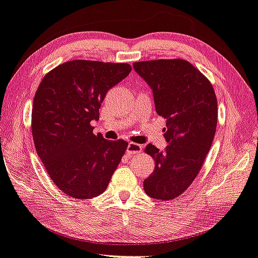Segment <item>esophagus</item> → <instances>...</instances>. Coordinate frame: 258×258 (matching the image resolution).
Returning a JSON list of instances; mask_svg holds the SVG:
<instances>
[{"label": "esophagus", "instance_id": "obj_1", "mask_svg": "<svg viewBox=\"0 0 258 258\" xmlns=\"http://www.w3.org/2000/svg\"><path fill=\"white\" fill-rule=\"evenodd\" d=\"M142 152V145L136 144V143H129L128 146H126V153L129 156H133V154Z\"/></svg>", "mask_w": 258, "mask_h": 258}]
</instances>
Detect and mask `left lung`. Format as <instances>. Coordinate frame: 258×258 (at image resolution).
<instances>
[{
    "mask_svg": "<svg viewBox=\"0 0 258 258\" xmlns=\"http://www.w3.org/2000/svg\"><path fill=\"white\" fill-rule=\"evenodd\" d=\"M134 69L151 88L158 115L166 118L164 151L145 146L156 165L144 180L154 200L180 196L195 180L216 134L218 105L209 79L181 58L135 62Z\"/></svg>",
    "mask_w": 258,
    "mask_h": 258,
    "instance_id": "8db88e82",
    "label": "left lung"
}]
</instances>
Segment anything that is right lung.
I'll return each mask as SVG.
<instances>
[{
    "instance_id": "right-lung-1",
    "label": "right lung",
    "mask_w": 258,
    "mask_h": 258,
    "mask_svg": "<svg viewBox=\"0 0 258 258\" xmlns=\"http://www.w3.org/2000/svg\"><path fill=\"white\" fill-rule=\"evenodd\" d=\"M128 63L74 60L54 68L33 100L35 150L58 189L76 200L106 190L128 143L94 135L107 91L128 76Z\"/></svg>"
}]
</instances>
